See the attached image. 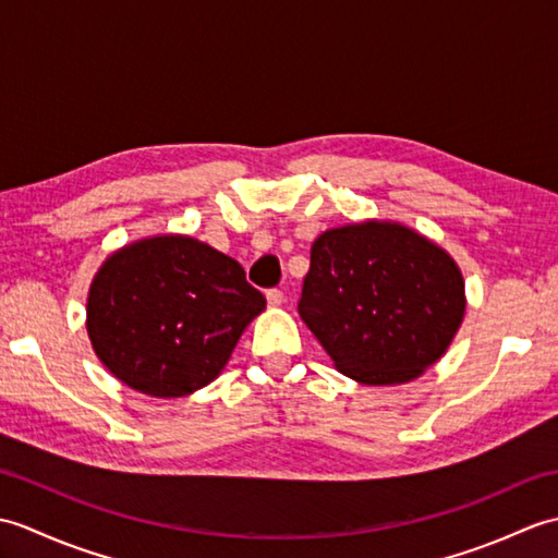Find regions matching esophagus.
I'll return each instance as SVG.
<instances>
[{
	"mask_svg": "<svg viewBox=\"0 0 558 558\" xmlns=\"http://www.w3.org/2000/svg\"><path fill=\"white\" fill-rule=\"evenodd\" d=\"M266 300H268L270 306H280V304H282V290H278V288L268 290V292H266Z\"/></svg>",
	"mask_w": 558,
	"mask_h": 558,
	"instance_id": "obj_1",
	"label": "esophagus"
}]
</instances>
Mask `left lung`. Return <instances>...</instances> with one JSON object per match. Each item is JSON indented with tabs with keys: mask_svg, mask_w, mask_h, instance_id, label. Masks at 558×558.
<instances>
[{
	"mask_svg": "<svg viewBox=\"0 0 558 558\" xmlns=\"http://www.w3.org/2000/svg\"><path fill=\"white\" fill-rule=\"evenodd\" d=\"M465 314L450 254L400 222L364 220L312 244L300 316L336 369L366 386L417 378L448 350Z\"/></svg>",
	"mask_w": 558,
	"mask_h": 558,
	"instance_id": "1",
	"label": "left lung"
}]
</instances>
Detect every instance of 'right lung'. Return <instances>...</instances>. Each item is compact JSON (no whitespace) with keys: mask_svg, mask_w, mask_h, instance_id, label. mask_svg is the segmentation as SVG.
Masks as SVG:
<instances>
[{"mask_svg":"<svg viewBox=\"0 0 558 558\" xmlns=\"http://www.w3.org/2000/svg\"><path fill=\"white\" fill-rule=\"evenodd\" d=\"M264 310L266 298L234 258L194 236L160 234L105 258L88 290L86 328L122 384L182 398L222 372Z\"/></svg>","mask_w":558,"mask_h":558,"instance_id":"add662e5","label":"right lung"}]
</instances>
